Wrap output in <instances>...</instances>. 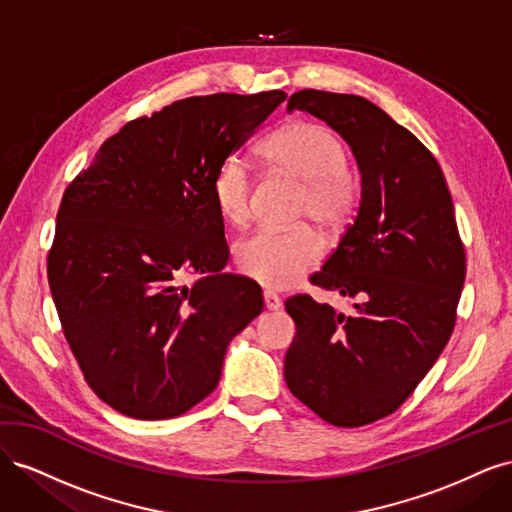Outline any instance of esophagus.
Instances as JSON below:
<instances>
[{
  "label": "esophagus",
  "mask_w": 512,
  "mask_h": 512,
  "mask_svg": "<svg viewBox=\"0 0 512 512\" xmlns=\"http://www.w3.org/2000/svg\"><path fill=\"white\" fill-rule=\"evenodd\" d=\"M262 297H265V307L269 309V312H275V309L282 307V299L277 297L273 290H265L262 292Z\"/></svg>",
  "instance_id": "obj_1"
}]
</instances>
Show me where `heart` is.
I'll use <instances>...</instances> for the list:
<instances>
[{"instance_id": "obj_1", "label": "heart", "mask_w": 512, "mask_h": 512, "mask_svg": "<svg viewBox=\"0 0 512 512\" xmlns=\"http://www.w3.org/2000/svg\"><path fill=\"white\" fill-rule=\"evenodd\" d=\"M262 156L301 183L297 218H312L324 228H342L359 207L361 183L346 166V149L339 138L318 123L297 121L273 132ZM213 203L230 224H245L252 213V175L247 164L228 156L215 168L211 181ZM324 241L312 226L290 230L260 228L235 247V262L252 280L282 288L312 269L320 260Z\"/></svg>"}]
</instances>
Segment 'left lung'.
<instances>
[{
  "mask_svg": "<svg viewBox=\"0 0 512 512\" xmlns=\"http://www.w3.org/2000/svg\"><path fill=\"white\" fill-rule=\"evenodd\" d=\"M292 111L327 121L359 162V213L309 282L361 303L344 316L309 294L286 299L297 335L284 378L322 421L361 427L393 414L438 361L455 329L466 250L438 160L380 106L303 89Z\"/></svg>",
  "mask_w": 512,
  "mask_h": 512,
  "instance_id": "8db88e82",
  "label": "left lung"
}]
</instances>
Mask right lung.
I'll return each instance as SVG.
<instances>
[{"instance_id": "1", "label": "right lung", "mask_w": 512, "mask_h": 512, "mask_svg": "<svg viewBox=\"0 0 512 512\" xmlns=\"http://www.w3.org/2000/svg\"><path fill=\"white\" fill-rule=\"evenodd\" d=\"M286 100L192 96L106 138L61 198L46 273L85 382L113 410L160 421L220 382L262 290L228 262L215 168ZM188 276L199 282L185 287Z\"/></svg>"}]
</instances>
